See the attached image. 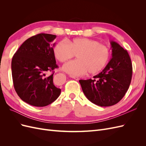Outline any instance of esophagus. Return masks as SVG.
<instances>
[{
  "label": "esophagus",
  "instance_id": "obj_1",
  "mask_svg": "<svg viewBox=\"0 0 146 146\" xmlns=\"http://www.w3.org/2000/svg\"><path fill=\"white\" fill-rule=\"evenodd\" d=\"M71 78H74V79H75V80H78V77H76V76H72L71 77Z\"/></svg>",
  "mask_w": 146,
  "mask_h": 146
}]
</instances>
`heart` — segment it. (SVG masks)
<instances>
[{"label":"heart","instance_id":"obj_1","mask_svg":"<svg viewBox=\"0 0 146 146\" xmlns=\"http://www.w3.org/2000/svg\"><path fill=\"white\" fill-rule=\"evenodd\" d=\"M67 42L62 41L57 43L54 48V54L60 62H65L77 55L78 60L69 61L63 66L64 71L70 76H82L87 72L95 74L107 64L110 52L105 45L86 38H74Z\"/></svg>","mask_w":146,"mask_h":146}]
</instances>
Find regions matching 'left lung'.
<instances>
[{"mask_svg":"<svg viewBox=\"0 0 146 146\" xmlns=\"http://www.w3.org/2000/svg\"><path fill=\"white\" fill-rule=\"evenodd\" d=\"M110 44L111 58L102 71L93 79L79 80L86 98L100 107L118 103L129 89L132 77V64L127 51L114 41Z\"/></svg>","mask_w":146,"mask_h":146,"instance_id":"8db88e82","label":"left lung"}]
</instances>
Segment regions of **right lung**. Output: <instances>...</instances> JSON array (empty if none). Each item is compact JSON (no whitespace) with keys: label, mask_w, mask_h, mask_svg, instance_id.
I'll return each mask as SVG.
<instances>
[{"label":"right lung","mask_w":146,"mask_h":146,"mask_svg":"<svg viewBox=\"0 0 146 146\" xmlns=\"http://www.w3.org/2000/svg\"><path fill=\"white\" fill-rule=\"evenodd\" d=\"M54 35L39 33L25 41L13 55L11 71L13 85L19 98L38 107L52 104L58 98L61 90L53 83V72L58 68L54 54Z\"/></svg>","instance_id":"obj_1"}]
</instances>
